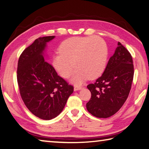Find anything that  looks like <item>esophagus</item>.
Instances as JSON below:
<instances>
[{"mask_svg":"<svg viewBox=\"0 0 149 149\" xmlns=\"http://www.w3.org/2000/svg\"><path fill=\"white\" fill-rule=\"evenodd\" d=\"M81 89H82V87L81 86H74V91H77V90H79Z\"/></svg>","mask_w":149,"mask_h":149,"instance_id":"1","label":"esophagus"}]
</instances>
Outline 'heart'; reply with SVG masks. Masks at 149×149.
I'll list each match as a JSON object with an SVG mask.
<instances>
[{
	"label": "heart",
	"instance_id": "1",
	"mask_svg": "<svg viewBox=\"0 0 149 149\" xmlns=\"http://www.w3.org/2000/svg\"><path fill=\"white\" fill-rule=\"evenodd\" d=\"M107 58V45L101 38L74 37L61 43L59 53L54 55L52 64L64 78L71 75L74 65L76 69L71 81L79 84L88 78L100 76L105 68Z\"/></svg>",
	"mask_w": 149,
	"mask_h": 149
}]
</instances>
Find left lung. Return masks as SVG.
<instances>
[{
	"label": "left lung",
	"instance_id": "obj_1",
	"mask_svg": "<svg viewBox=\"0 0 149 149\" xmlns=\"http://www.w3.org/2000/svg\"><path fill=\"white\" fill-rule=\"evenodd\" d=\"M118 45L103 74L94 84L87 86L91 98L86 109L96 118H107L115 114L130 91L134 77L132 57L120 42Z\"/></svg>",
	"mask_w": 149,
	"mask_h": 149
}]
</instances>
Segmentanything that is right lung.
Listing matches in <instances>:
<instances>
[{
    "label": "right lung",
    "instance_id": "add662e5",
    "mask_svg": "<svg viewBox=\"0 0 149 149\" xmlns=\"http://www.w3.org/2000/svg\"><path fill=\"white\" fill-rule=\"evenodd\" d=\"M55 36L39 37L20 55L17 83L28 110L37 117L49 120L63 111L74 86L58 75L44 58L46 44Z\"/></svg>",
    "mask_w": 149,
    "mask_h": 149
}]
</instances>
